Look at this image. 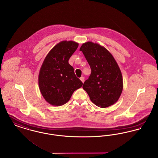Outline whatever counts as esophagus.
<instances>
[{
	"label": "esophagus",
	"instance_id": "esophagus-1",
	"mask_svg": "<svg viewBox=\"0 0 158 158\" xmlns=\"http://www.w3.org/2000/svg\"><path fill=\"white\" fill-rule=\"evenodd\" d=\"M80 79V80L82 81V83H84V78L83 77H81Z\"/></svg>",
	"mask_w": 158,
	"mask_h": 158
}]
</instances>
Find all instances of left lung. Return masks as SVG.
<instances>
[{"label": "left lung", "instance_id": "left-lung-1", "mask_svg": "<svg viewBox=\"0 0 158 158\" xmlns=\"http://www.w3.org/2000/svg\"><path fill=\"white\" fill-rule=\"evenodd\" d=\"M80 51L91 73L83 88L91 102L100 108L109 107L119 99L123 89V76L115 59L105 47L91 42L83 43Z\"/></svg>", "mask_w": 158, "mask_h": 158}]
</instances>
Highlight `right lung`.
Returning <instances> with one entry per match:
<instances>
[{
	"label": "right lung",
	"instance_id": "1",
	"mask_svg": "<svg viewBox=\"0 0 158 158\" xmlns=\"http://www.w3.org/2000/svg\"><path fill=\"white\" fill-rule=\"evenodd\" d=\"M78 46V43L74 41L59 42L42 64L39 74V89L45 100L53 106L65 104L74 91L83 85L68 63Z\"/></svg>",
	"mask_w": 158,
	"mask_h": 158
}]
</instances>
